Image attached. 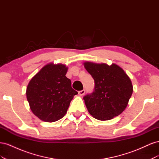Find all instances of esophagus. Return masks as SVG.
<instances>
[{
    "label": "esophagus",
    "instance_id": "34e87169",
    "mask_svg": "<svg viewBox=\"0 0 159 159\" xmlns=\"http://www.w3.org/2000/svg\"><path fill=\"white\" fill-rule=\"evenodd\" d=\"M85 89L79 91V92H78V93H79L80 95H84L85 94Z\"/></svg>",
    "mask_w": 159,
    "mask_h": 159
}]
</instances>
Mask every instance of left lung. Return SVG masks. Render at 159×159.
<instances>
[{"label":"left lung","instance_id":"1","mask_svg":"<svg viewBox=\"0 0 159 159\" xmlns=\"http://www.w3.org/2000/svg\"><path fill=\"white\" fill-rule=\"evenodd\" d=\"M84 66L95 82L93 92L84 97L89 113L100 121L118 116L125 109L133 93L131 80L116 64L87 61Z\"/></svg>","mask_w":159,"mask_h":159}]
</instances>
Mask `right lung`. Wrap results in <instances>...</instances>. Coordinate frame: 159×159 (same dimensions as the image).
I'll list each match as a JSON object with an SVG mask.
<instances>
[{
  "mask_svg": "<svg viewBox=\"0 0 159 159\" xmlns=\"http://www.w3.org/2000/svg\"><path fill=\"white\" fill-rule=\"evenodd\" d=\"M67 71L65 65L49 64L33 77L27 86L30 109L42 121L52 123L61 119L74 96L78 94L66 76Z\"/></svg>",
  "mask_w": 159,
  "mask_h": 159,
  "instance_id": "add662e5",
  "label": "right lung"
}]
</instances>
